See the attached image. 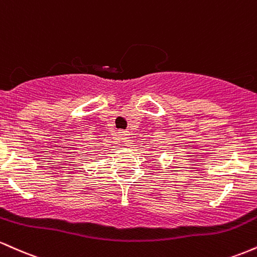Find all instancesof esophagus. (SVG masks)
<instances>
[{"mask_svg": "<svg viewBox=\"0 0 257 257\" xmlns=\"http://www.w3.org/2000/svg\"><path fill=\"white\" fill-rule=\"evenodd\" d=\"M118 138L123 141L124 144H131V140H129V132L125 131H119L118 132Z\"/></svg>", "mask_w": 257, "mask_h": 257, "instance_id": "esophagus-1", "label": "esophagus"}]
</instances>
